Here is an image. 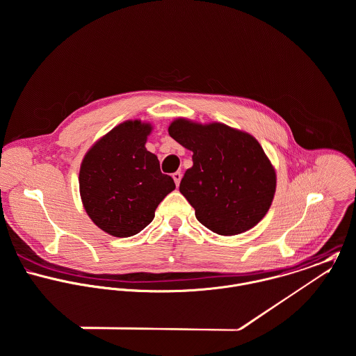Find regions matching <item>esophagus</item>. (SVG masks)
<instances>
[{"label": "esophagus", "instance_id": "obj_1", "mask_svg": "<svg viewBox=\"0 0 356 356\" xmlns=\"http://www.w3.org/2000/svg\"><path fill=\"white\" fill-rule=\"evenodd\" d=\"M172 177H173L176 186H179V184H180V180H181V172H175V173L172 175Z\"/></svg>", "mask_w": 356, "mask_h": 356}]
</instances>
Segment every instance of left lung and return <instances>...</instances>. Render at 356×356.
<instances>
[{
	"mask_svg": "<svg viewBox=\"0 0 356 356\" xmlns=\"http://www.w3.org/2000/svg\"><path fill=\"white\" fill-rule=\"evenodd\" d=\"M169 135L193 151V166L180 193L201 224L218 235H236L268 212L277 187L275 169L249 134L213 122L175 120Z\"/></svg>",
	"mask_w": 356,
	"mask_h": 356,
	"instance_id": "8db88e82",
	"label": "left lung"
}]
</instances>
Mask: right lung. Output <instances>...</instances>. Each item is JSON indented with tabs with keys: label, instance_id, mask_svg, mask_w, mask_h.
<instances>
[{
	"label": "right lung",
	"instance_id": "1",
	"mask_svg": "<svg viewBox=\"0 0 356 356\" xmlns=\"http://www.w3.org/2000/svg\"><path fill=\"white\" fill-rule=\"evenodd\" d=\"M152 127L127 121L95 143L79 169V194L92 221L104 232L127 238L154 218L159 202L176 188L159 169L145 142Z\"/></svg>",
	"mask_w": 356,
	"mask_h": 356
}]
</instances>
